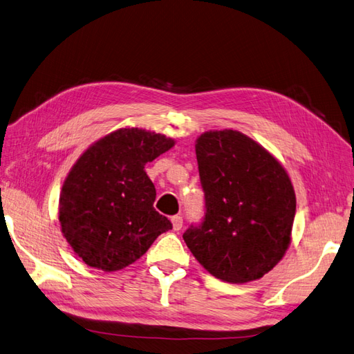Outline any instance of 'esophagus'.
I'll list each match as a JSON object with an SVG mask.
<instances>
[{"label": "esophagus", "mask_w": 354, "mask_h": 354, "mask_svg": "<svg viewBox=\"0 0 354 354\" xmlns=\"http://www.w3.org/2000/svg\"><path fill=\"white\" fill-rule=\"evenodd\" d=\"M171 222H172V230H174V231L182 230V227H183V218L180 216V214H176V216H172Z\"/></svg>", "instance_id": "34e87169"}]
</instances>
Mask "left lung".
<instances>
[{"instance_id": "obj_1", "label": "left lung", "mask_w": 354, "mask_h": 354, "mask_svg": "<svg viewBox=\"0 0 354 354\" xmlns=\"http://www.w3.org/2000/svg\"><path fill=\"white\" fill-rule=\"evenodd\" d=\"M205 214L183 234L214 278L245 283L263 278L286 255L296 194L286 168L242 132H204L195 144Z\"/></svg>"}]
</instances>
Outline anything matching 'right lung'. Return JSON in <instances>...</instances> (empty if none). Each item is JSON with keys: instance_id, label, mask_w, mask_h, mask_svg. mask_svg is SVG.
<instances>
[{"instance_id": "add662e5", "label": "right lung", "mask_w": 354, "mask_h": 354, "mask_svg": "<svg viewBox=\"0 0 354 354\" xmlns=\"http://www.w3.org/2000/svg\"><path fill=\"white\" fill-rule=\"evenodd\" d=\"M174 140L138 127L100 138L68 172L59 195L63 236L82 261L103 272L135 263L172 228L154 210L156 189L144 167Z\"/></svg>"}]
</instances>
